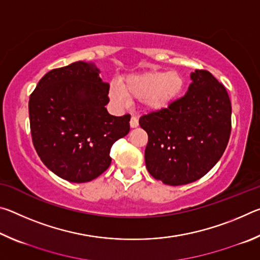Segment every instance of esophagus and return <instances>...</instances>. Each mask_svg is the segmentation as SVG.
<instances>
[{"instance_id":"1","label":"esophagus","mask_w":260,"mask_h":260,"mask_svg":"<svg viewBox=\"0 0 260 260\" xmlns=\"http://www.w3.org/2000/svg\"><path fill=\"white\" fill-rule=\"evenodd\" d=\"M129 125H131L132 128H136V127L139 126L138 118H136V117H132V118H131V121H129Z\"/></svg>"}]
</instances>
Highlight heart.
I'll return each mask as SVG.
<instances>
[{
    "label": "heart",
    "instance_id": "1",
    "mask_svg": "<svg viewBox=\"0 0 260 260\" xmlns=\"http://www.w3.org/2000/svg\"><path fill=\"white\" fill-rule=\"evenodd\" d=\"M183 87L184 79L178 71H148L126 77L120 86L112 85L109 95L118 107L125 105L129 99L141 101L147 111L158 112L173 104Z\"/></svg>",
    "mask_w": 260,
    "mask_h": 260
}]
</instances>
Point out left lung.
<instances>
[{
	"mask_svg": "<svg viewBox=\"0 0 260 260\" xmlns=\"http://www.w3.org/2000/svg\"><path fill=\"white\" fill-rule=\"evenodd\" d=\"M183 98L140 118L148 133V172L170 186L196 181L221 158L231 135L232 105L226 88L205 70L190 73Z\"/></svg>",
	"mask_w": 260,
	"mask_h": 260,
	"instance_id": "obj_1",
	"label": "left lung"
}]
</instances>
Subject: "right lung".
Instances as JSON below:
<instances>
[{"label": "right lung", "instance_id": "right-lung-1", "mask_svg": "<svg viewBox=\"0 0 260 260\" xmlns=\"http://www.w3.org/2000/svg\"><path fill=\"white\" fill-rule=\"evenodd\" d=\"M109 88L94 63L80 60L45 74L30 95L35 150L52 173L67 181L98 178L111 164L112 144L128 134L129 114L116 117L105 108Z\"/></svg>", "mask_w": 260, "mask_h": 260}]
</instances>
